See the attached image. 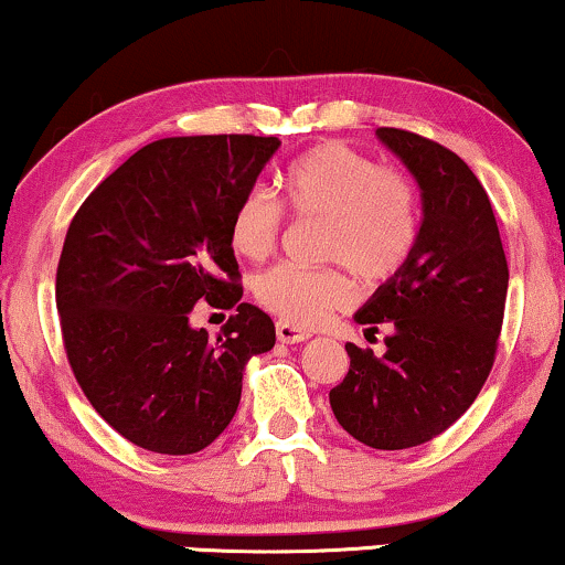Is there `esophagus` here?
<instances>
[{"mask_svg": "<svg viewBox=\"0 0 565 565\" xmlns=\"http://www.w3.org/2000/svg\"><path fill=\"white\" fill-rule=\"evenodd\" d=\"M276 339L281 341V344H299V341L310 339V333L302 331V328L287 323V320H278V323H276Z\"/></svg>", "mask_w": 565, "mask_h": 565, "instance_id": "esophagus-1", "label": "esophagus"}]
</instances>
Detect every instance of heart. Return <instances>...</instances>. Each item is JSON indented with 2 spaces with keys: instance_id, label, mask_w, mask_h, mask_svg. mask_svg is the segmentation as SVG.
I'll use <instances>...</instances> for the list:
<instances>
[{
  "instance_id": "b5f03b06",
  "label": "heart",
  "mask_w": 565,
  "mask_h": 565,
  "mask_svg": "<svg viewBox=\"0 0 565 565\" xmlns=\"http://www.w3.org/2000/svg\"><path fill=\"white\" fill-rule=\"evenodd\" d=\"M281 198L297 216L326 218L323 258L335 268L281 263L255 278V297L291 326H320L352 302L347 268L367 284L396 276L419 239V195L404 171L385 169L370 153L326 142L299 156L281 174ZM284 211L266 188H249L230 221L242 258L263 260L281 239Z\"/></svg>"
}]
</instances>
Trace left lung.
Listing matches in <instances>:
<instances>
[{
	"instance_id": "obj_1",
	"label": "left lung",
	"mask_w": 565,
	"mask_h": 565,
	"mask_svg": "<svg viewBox=\"0 0 565 565\" xmlns=\"http://www.w3.org/2000/svg\"><path fill=\"white\" fill-rule=\"evenodd\" d=\"M375 135L417 180L423 224L406 266L354 312L367 333L388 328L385 354L347 344L349 373L328 398L352 438L402 451L448 430L488 381L509 266L488 192L459 156L396 127Z\"/></svg>"
}]
</instances>
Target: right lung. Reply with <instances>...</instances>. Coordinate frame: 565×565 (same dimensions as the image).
<instances>
[{"instance_id": "right-lung-1", "label": "right lung", "mask_w": 565, "mask_h": 565, "mask_svg": "<svg viewBox=\"0 0 565 565\" xmlns=\"http://www.w3.org/2000/svg\"><path fill=\"white\" fill-rule=\"evenodd\" d=\"M281 146L255 135L148 142L85 198L64 237L56 310L67 360L102 417L135 446L184 456L232 423L249 356L276 328L239 302L230 221ZM200 298L238 307L209 340Z\"/></svg>"}]
</instances>
